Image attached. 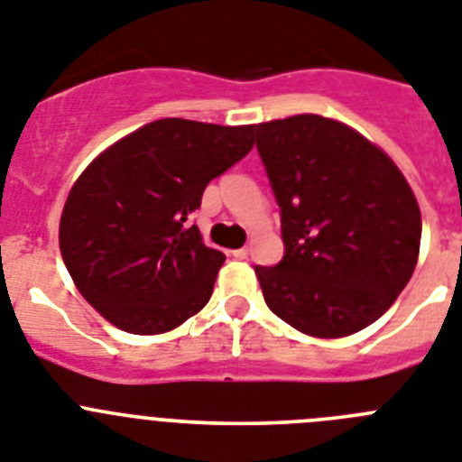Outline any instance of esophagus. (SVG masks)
<instances>
[{"instance_id": "1", "label": "esophagus", "mask_w": 462, "mask_h": 462, "mask_svg": "<svg viewBox=\"0 0 462 462\" xmlns=\"http://www.w3.org/2000/svg\"><path fill=\"white\" fill-rule=\"evenodd\" d=\"M232 258H239V261H244V258H249V246H242V249H235L230 251Z\"/></svg>"}]
</instances>
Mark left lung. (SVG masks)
I'll return each mask as SVG.
<instances>
[{
  "label": "left lung",
  "instance_id": "8db88e82",
  "mask_svg": "<svg viewBox=\"0 0 462 462\" xmlns=\"http://www.w3.org/2000/svg\"><path fill=\"white\" fill-rule=\"evenodd\" d=\"M255 147L284 239L277 265H255L267 308L315 338L374 324L409 284L420 249V208L397 164L319 115L258 124Z\"/></svg>",
  "mask_w": 462,
  "mask_h": 462
}]
</instances>
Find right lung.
Segmentation results:
<instances>
[{"label": "right lung", "mask_w": 462, "mask_h": 462, "mask_svg": "<svg viewBox=\"0 0 462 462\" xmlns=\"http://www.w3.org/2000/svg\"><path fill=\"white\" fill-rule=\"evenodd\" d=\"M254 126L157 119L100 152L69 189L60 254L69 277L122 331L154 336L197 315L225 255L189 216L213 178L254 147Z\"/></svg>", "instance_id": "1"}]
</instances>
